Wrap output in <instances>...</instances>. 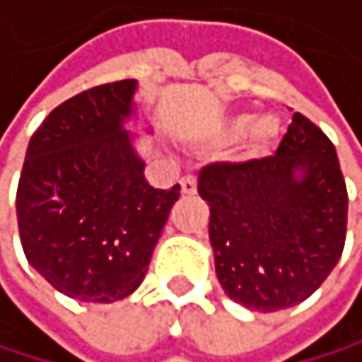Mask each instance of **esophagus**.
Listing matches in <instances>:
<instances>
[{"mask_svg": "<svg viewBox=\"0 0 362 362\" xmlns=\"http://www.w3.org/2000/svg\"><path fill=\"white\" fill-rule=\"evenodd\" d=\"M180 193H182V196H193V193H196V177L187 175L180 180Z\"/></svg>", "mask_w": 362, "mask_h": 362, "instance_id": "1", "label": "esophagus"}]
</instances>
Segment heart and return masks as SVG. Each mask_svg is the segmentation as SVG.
<instances>
[{
	"instance_id": "obj_1",
	"label": "heart",
	"mask_w": 362,
	"mask_h": 362,
	"mask_svg": "<svg viewBox=\"0 0 362 362\" xmlns=\"http://www.w3.org/2000/svg\"><path fill=\"white\" fill-rule=\"evenodd\" d=\"M280 122L276 115L264 113L256 117L254 113H233L216 131V142L229 144L245 137V158L247 160H262L272 153V148L278 142Z\"/></svg>"
}]
</instances>
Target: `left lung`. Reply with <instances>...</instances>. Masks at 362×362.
<instances>
[{"label":"left lung","instance_id":"obj_1","mask_svg":"<svg viewBox=\"0 0 362 362\" xmlns=\"http://www.w3.org/2000/svg\"><path fill=\"white\" fill-rule=\"evenodd\" d=\"M216 276L231 300L262 314L309 298L345 247L347 189L336 148L293 113L276 156L204 166Z\"/></svg>","mask_w":362,"mask_h":362}]
</instances>
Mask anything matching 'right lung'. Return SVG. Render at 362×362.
<instances>
[{
	"mask_svg": "<svg viewBox=\"0 0 362 362\" xmlns=\"http://www.w3.org/2000/svg\"><path fill=\"white\" fill-rule=\"evenodd\" d=\"M137 79L66 100L33 133L17 187L28 264L64 296L113 303L142 285L180 187L144 180Z\"/></svg>",
	"mask_w": 362,
	"mask_h": 362,
	"instance_id": "add662e5",
	"label": "right lung"
}]
</instances>
